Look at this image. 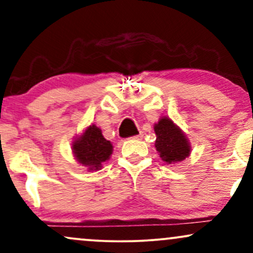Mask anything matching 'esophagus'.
Segmentation results:
<instances>
[{
  "label": "esophagus",
  "mask_w": 253,
  "mask_h": 253,
  "mask_svg": "<svg viewBox=\"0 0 253 253\" xmlns=\"http://www.w3.org/2000/svg\"><path fill=\"white\" fill-rule=\"evenodd\" d=\"M140 136H141V134H138V135H134V136H133V139H139V138H140Z\"/></svg>",
  "instance_id": "obj_1"
}]
</instances>
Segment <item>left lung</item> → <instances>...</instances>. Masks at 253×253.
Instances as JSON below:
<instances>
[{
    "instance_id": "left-lung-1",
    "label": "left lung",
    "mask_w": 253,
    "mask_h": 253,
    "mask_svg": "<svg viewBox=\"0 0 253 253\" xmlns=\"http://www.w3.org/2000/svg\"><path fill=\"white\" fill-rule=\"evenodd\" d=\"M156 150L162 161L175 164L184 161L190 155V143L183 130L171 119L163 117L155 124Z\"/></svg>"
}]
</instances>
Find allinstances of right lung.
<instances>
[{
	"label": "right lung",
	"instance_id": "1",
	"mask_svg": "<svg viewBox=\"0 0 253 253\" xmlns=\"http://www.w3.org/2000/svg\"><path fill=\"white\" fill-rule=\"evenodd\" d=\"M75 158L89 171H96L102 168V163L108 161L113 152V145L104 139L102 132L95 125H90L72 143Z\"/></svg>",
	"mask_w": 253,
	"mask_h": 253
}]
</instances>
